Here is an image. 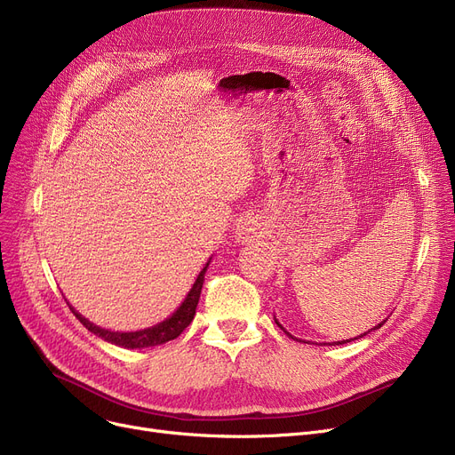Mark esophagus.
<instances>
[{"instance_id": "esophagus-1", "label": "esophagus", "mask_w": 455, "mask_h": 455, "mask_svg": "<svg viewBox=\"0 0 455 455\" xmlns=\"http://www.w3.org/2000/svg\"><path fill=\"white\" fill-rule=\"evenodd\" d=\"M254 234V228L249 220H240L235 223V237L240 242H249Z\"/></svg>"}]
</instances>
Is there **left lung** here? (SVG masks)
I'll return each mask as SVG.
<instances>
[{"instance_id": "1", "label": "left lung", "mask_w": 455, "mask_h": 455, "mask_svg": "<svg viewBox=\"0 0 455 455\" xmlns=\"http://www.w3.org/2000/svg\"><path fill=\"white\" fill-rule=\"evenodd\" d=\"M275 323H276V324H278V326H280V328H282V330H283V326H282V324H280V323H278V321H276V319H275ZM384 323H386V321H381V323H379V324H378V326H374V328H372V330H378V328H379V326H381V324H384ZM283 331H285V333H288V336H290V338H291V339H297V338H293V336H291V333H290V331H288V330H283ZM369 331H371V330H369ZM369 331H365V333H363V336H367V333H369ZM363 336H360V338H363ZM360 338H354V339H360ZM297 341H302V339H297ZM348 341H352V339H347V341H336V343H333V345H343V343H348ZM302 343H306V341H302Z\"/></svg>"}]
</instances>
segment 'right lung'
I'll return each mask as SVG.
<instances>
[{"label": "right lung", "instance_id": "right-lung-1", "mask_svg": "<svg viewBox=\"0 0 455 455\" xmlns=\"http://www.w3.org/2000/svg\"><path fill=\"white\" fill-rule=\"evenodd\" d=\"M210 264V259H208ZM208 264L203 267V271L199 273L196 283L191 285L189 293L186 295L184 302L179 306L177 312L170 317L165 319L151 328H146V330H140V331H110V330H105V328H100L95 326L93 323H90L88 319H84L81 314H77L74 307L69 306L71 312H74V315L83 323V326H86L92 333H95V336H100L101 339L112 343V345H117V347H124V348H148V347H156V345H162V343H167L172 339H177L180 333L184 331V328L194 321V315H196V307L199 304V297H201V290H203V282H204V273L208 269Z\"/></svg>", "mask_w": 455, "mask_h": 455}]
</instances>
